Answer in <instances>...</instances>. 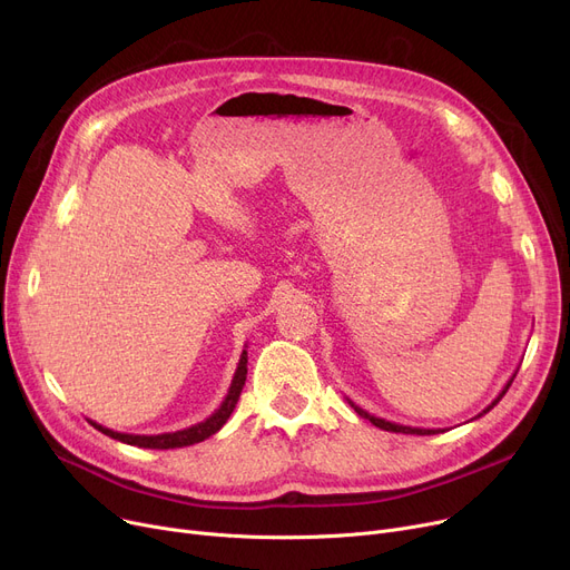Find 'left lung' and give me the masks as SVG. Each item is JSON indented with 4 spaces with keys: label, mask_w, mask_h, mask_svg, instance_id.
<instances>
[{
    "label": "left lung",
    "mask_w": 570,
    "mask_h": 570,
    "mask_svg": "<svg viewBox=\"0 0 570 570\" xmlns=\"http://www.w3.org/2000/svg\"><path fill=\"white\" fill-rule=\"evenodd\" d=\"M515 374H518V370H515ZM515 374L508 379V383L503 385V391L492 400V404L488 406V409H483V413H478L475 417H481V415H485L490 409H494L499 402H501V397L508 393V387H511V383H513V379H515ZM348 404L357 411V415H363L365 421H370L372 425H376V428H381V430H385V432H397V434H417V436H425V434H439L441 430H423V428H409V425H397V423H391V421H385V417H379V415H372V413H367L365 409H361L357 404H353L351 400H348Z\"/></svg>",
    "instance_id": "left-lung-1"
}]
</instances>
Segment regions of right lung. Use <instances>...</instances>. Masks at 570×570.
Returning <instances> with one entry per match:
<instances>
[{
  "label": "right lung",
  "mask_w": 570,
  "mask_h": 570,
  "mask_svg": "<svg viewBox=\"0 0 570 570\" xmlns=\"http://www.w3.org/2000/svg\"><path fill=\"white\" fill-rule=\"evenodd\" d=\"M245 381H247V351H243V355H239L237 370H235V374H233L230 387H228V393H226L222 406H219L213 415L205 417L203 423H196V425H191V428H187V430L166 432V434H149V436H147V434H125V432H115V430H108V428H104V425H99V423H95V421H89V423H92V428L99 430L101 434H106V436H110V439H117V441H122V443H129V445H138V448H157V451H168V448L194 445V443L205 441L207 436L217 434V432L226 425V421L230 417V413H233V409H235V404H237V400H239V393H243Z\"/></svg>",
  "instance_id": "1"
}]
</instances>
